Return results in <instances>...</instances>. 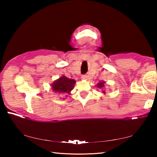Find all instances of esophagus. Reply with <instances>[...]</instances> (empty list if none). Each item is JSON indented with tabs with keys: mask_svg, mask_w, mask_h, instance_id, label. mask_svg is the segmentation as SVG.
Wrapping results in <instances>:
<instances>
[{
	"mask_svg": "<svg viewBox=\"0 0 157 157\" xmlns=\"http://www.w3.org/2000/svg\"><path fill=\"white\" fill-rule=\"evenodd\" d=\"M82 79H87V75H82Z\"/></svg>",
	"mask_w": 157,
	"mask_h": 157,
	"instance_id": "1",
	"label": "esophagus"
}]
</instances>
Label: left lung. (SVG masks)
Returning a JSON list of instances; mask_svg holds the SVG:
<instances>
[{"instance_id":"8db88e82","label":"left lung","mask_w":157,"mask_h":157,"mask_svg":"<svg viewBox=\"0 0 157 157\" xmlns=\"http://www.w3.org/2000/svg\"><path fill=\"white\" fill-rule=\"evenodd\" d=\"M105 84H106V82H105V81H101V82H98V83L97 85H96V86L98 87V88L102 89V93H103V94H106V91L104 89Z\"/></svg>"}]
</instances>
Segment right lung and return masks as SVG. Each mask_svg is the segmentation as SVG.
<instances>
[{"label": "right lung", "mask_w": 157, "mask_h": 157, "mask_svg": "<svg viewBox=\"0 0 157 157\" xmlns=\"http://www.w3.org/2000/svg\"><path fill=\"white\" fill-rule=\"evenodd\" d=\"M75 83L76 82L73 79H69L67 77L62 75L59 79L53 82L50 85H51L52 91L55 94H66V95H66V97H67L68 94H71V91L73 89ZM63 99H65V98H63Z\"/></svg>", "instance_id": "obj_1"}]
</instances>
